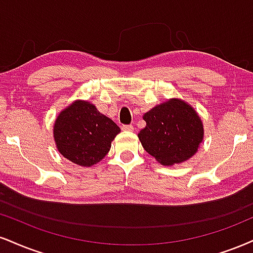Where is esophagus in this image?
Masks as SVG:
<instances>
[{
    "label": "esophagus",
    "instance_id": "34e87169",
    "mask_svg": "<svg viewBox=\"0 0 253 253\" xmlns=\"http://www.w3.org/2000/svg\"><path fill=\"white\" fill-rule=\"evenodd\" d=\"M121 128L125 130H133L134 129V127H133V125H123V126H121Z\"/></svg>",
    "mask_w": 253,
    "mask_h": 253
}]
</instances>
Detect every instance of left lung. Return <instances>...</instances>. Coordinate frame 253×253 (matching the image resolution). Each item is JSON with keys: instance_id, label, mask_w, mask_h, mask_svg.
Here are the masks:
<instances>
[{"instance_id": "obj_1", "label": "left lung", "mask_w": 253, "mask_h": 253, "mask_svg": "<svg viewBox=\"0 0 253 253\" xmlns=\"http://www.w3.org/2000/svg\"><path fill=\"white\" fill-rule=\"evenodd\" d=\"M146 127L139 132L145 151L163 165L190 159L202 142L200 118L186 102L178 99L161 103L144 115Z\"/></svg>"}]
</instances>
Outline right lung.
<instances>
[{
    "label": "right lung",
    "mask_w": 253,
    "mask_h": 253,
    "mask_svg": "<svg viewBox=\"0 0 253 253\" xmlns=\"http://www.w3.org/2000/svg\"><path fill=\"white\" fill-rule=\"evenodd\" d=\"M120 128L87 101H75L61 112L54 125V139L63 157L80 166L99 163L111 148Z\"/></svg>",
    "instance_id": "1"
}]
</instances>
